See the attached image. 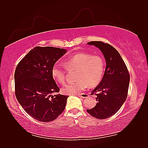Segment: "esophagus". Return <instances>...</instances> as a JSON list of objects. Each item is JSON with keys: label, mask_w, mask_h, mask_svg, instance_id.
Returning <instances> with one entry per match:
<instances>
[{"label": "esophagus", "mask_w": 148, "mask_h": 148, "mask_svg": "<svg viewBox=\"0 0 148 148\" xmlns=\"http://www.w3.org/2000/svg\"><path fill=\"white\" fill-rule=\"evenodd\" d=\"M88 94H86V93H82V94H80V95H78V96L81 97V98H86V97H88Z\"/></svg>", "instance_id": "34e87169"}]
</instances>
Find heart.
Instances as JSON below:
<instances>
[{"label": "heart", "mask_w": 148, "mask_h": 148, "mask_svg": "<svg viewBox=\"0 0 148 148\" xmlns=\"http://www.w3.org/2000/svg\"><path fill=\"white\" fill-rule=\"evenodd\" d=\"M67 69H77L76 82L68 84L62 88V92L65 95H77L84 91L88 86H95L102 78L105 69V62L101 56H93L86 52L75 53L65 60ZM52 76L57 82L64 84L65 82L66 68L59 63L53 65Z\"/></svg>", "instance_id": "b5f03b06"}]
</instances>
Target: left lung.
I'll return each mask as SVG.
<instances>
[{
  "mask_svg": "<svg viewBox=\"0 0 148 148\" xmlns=\"http://www.w3.org/2000/svg\"><path fill=\"white\" fill-rule=\"evenodd\" d=\"M88 44L100 49L106 67L101 82L91 93L97 96V104L87 112L93 117L106 119L117 113L126 100L130 75L122 57L113 46L101 41H91Z\"/></svg>",
  "mask_w": 148,
  "mask_h": 148,
  "instance_id": "left-lung-1",
  "label": "left lung"
}]
</instances>
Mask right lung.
<instances>
[{"instance_id":"add662e5","label":"right lung","mask_w":148,"mask_h":148,"mask_svg":"<svg viewBox=\"0 0 148 148\" xmlns=\"http://www.w3.org/2000/svg\"><path fill=\"white\" fill-rule=\"evenodd\" d=\"M66 52V49L57 47H36L16 66L14 75L16 99L26 112L40 122L53 121L65 108L69 96L52 95L60 89L51 70Z\"/></svg>"}]
</instances>
